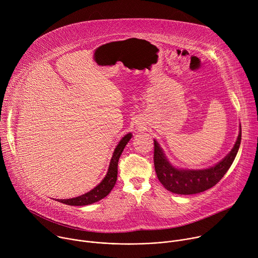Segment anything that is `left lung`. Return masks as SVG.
Returning <instances> with one entry per match:
<instances>
[{"label": "left lung", "instance_id": "1", "mask_svg": "<svg viewBox=\"0 0 258 258\" xmlns=\"http://www.w3.org/2000/svg\"><path fill=\"white\" fill-rule=\"evenodd\" d=\"M241 144V125L238 139L232 151L217 164L204 169H181L174 167L165 157L161 147L154 140V166L158 179L163 187L180 195H192L204 192L223 178L231 167Z\"/></svg>", "mask_w": 258, "mask_h": 258}]
</instances>
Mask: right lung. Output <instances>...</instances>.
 <instances>
[{"label":"right lung","instance_id":"1","mask_svg":"<svg viewBox=\"0 0 258 258\" xmlns=\"http://www.w3.org/2000/svg\"><path fill=\"white\" fill-rule=\"evenodd\" d=\"M132 134H127L125 135L120 142L118 143V145L116 146V148L113 152L112 158L110 160V164H109V168L107 171V174L105 175V177L103 178V180L99 183L98 186H96L93 190H91L90 192L76 197V198H71V199H57V201L63 203V204H67V205H72V206H84V205H89V204H93L103 198H105L111 190L113 189L116 179H117V165H118V160L119 157L124 149V147L126 146L127 142L131 140L132 138Z\"/></svg>","mask_w":258,"mask_h":258}]
</instances>
